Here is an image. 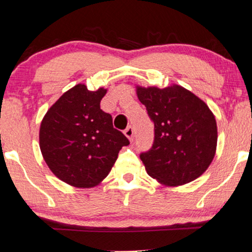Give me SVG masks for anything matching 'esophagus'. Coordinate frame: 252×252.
Wrapping results in <instances>:
<instances>
[{"label": "esophagus", "mask_w": 252, "mask_h": 252, "mask_svg": "<svg viewBox=\"0 0 252 252\" xmlns=\"http://www.w3.org/2000/svg\"><path fill=\"white\" fill-rule=\"evenodd\" d=\"M133 132H135V131H133V128L131 126H129L128 128L124 130V135L128 137L130 142H132V140H133Z\"/></svg>", "instance_id": "1"}]
</instances>
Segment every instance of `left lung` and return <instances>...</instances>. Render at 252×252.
Returning <instances> with one entry per match:
<instances>
[{
  "mask_svg": "<svg viewBox=\"0 0 252 252\" xmlns=\"http://www.w3.org/2000/svg\"><path fill=\"white\" fill-rule=\"evenodd\" d=\"M154 123V142L140 154L147 174L162 186H183L199 177L217 150V121L209 106L180 85L136 86Z\"/></svg>",
  "mask_w": 252,
  "mask_h": 252,
  "instance_id": "left-lung-1",
  "label": "left lung"
}]
</instances>
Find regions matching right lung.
<instances>
[{"label":"right lung","instance_id":"right-lung-1","mask_svg":"<svg viewBox=\"0 0 252 252\" xmlns=\"http://www.w3.org/2000/svg\"><path fill=\"white\" fill-rule=\"evenodd\" d=\"M107 90L89 91L77 84L60 96L43 116L40 150L47 166L76 188L101 183L129 140L113 126L112 115L100 109Z\"/></svg>","mask_w":252,"mask_h":252}]
</instances>
